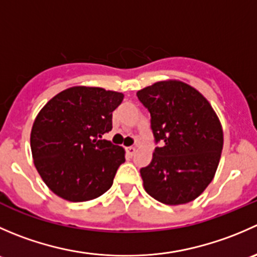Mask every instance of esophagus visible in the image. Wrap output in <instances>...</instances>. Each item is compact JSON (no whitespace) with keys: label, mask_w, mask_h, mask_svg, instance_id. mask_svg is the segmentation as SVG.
Wrapping results in <instances>:
<instances>
[{"label":"esophagus","mask_w":257,"mask_h":257,"mask_svg":"<svg viewBox=\"0 0 257 257\" xmlns=\"http://www.w3.org/2000/svg\"><path fill=\"white\" fill-rule=\"evenodd\" d=\"M136 152H137L136 147H128V148H126V153H128V155H131V157H133V155L136 154Z\"/></svg>","instance_id":"1"}]
</instances>
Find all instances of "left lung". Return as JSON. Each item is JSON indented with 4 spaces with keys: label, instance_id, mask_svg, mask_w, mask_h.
I'll use <instances>...</instances> for the list:
<instances>
[{
    "label": "left lung",
    "instance_id": "8db88e82",
    "mask_svg": "<svg viewBox=\"0 0 257 257\" xmlns=\"http://www.w3.org/2000/svg\"><path fill=\"white\" fill-rule=\"evenodd\" d=\"M149 110L155 142L152 162L142 168L143 186L155 200L181 205L195 200L215 177L224 133L209 100L178 79L160 80L137 92Z\"/></svg>",
    "mask_w": 257,
    "mask_h": 257
}]
</instances>
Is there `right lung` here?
Wrapping results in <instances>:
<instances>
[{"label":"right lung","mask_w":257,"mask_h":257,"mask_svg":"<svg viewBox=\"0 0 257 257\" xmlns=\"http://www.w3.org/2000/svg\"><path fill=\"white\" fill-rule=\"evenodd\" d=\"M124 94L99 87L67 88L46 103L33 121L31 150L46 185L64 200L99 198L112 186L125 152L102 138Z\"/></svg>","instance_id":"right-lung-1"}]
</instances>
